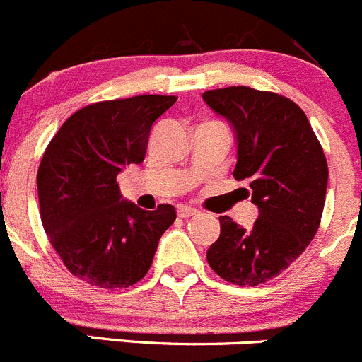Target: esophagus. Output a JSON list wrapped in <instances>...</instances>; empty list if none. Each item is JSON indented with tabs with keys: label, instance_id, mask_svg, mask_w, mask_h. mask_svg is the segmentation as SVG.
Wrapping results in <instances>:
<instances>
[{
	"label": "esophagus",
	"instance_id": "1",
	"mask_svg": "<svg viewBox=\"0 0 362 362\" xmlns=\"http://www.w3.org/2000/svg\"><path fill=\"white\" fill-rule=\"evenodd\" d=\"M197 209L194 208H187V206H179L177 208V216L179 218H192V216L197 215Z\"/></svg>",
	"mask_w": 362,
	"mask_h": 362
}]
</instances>
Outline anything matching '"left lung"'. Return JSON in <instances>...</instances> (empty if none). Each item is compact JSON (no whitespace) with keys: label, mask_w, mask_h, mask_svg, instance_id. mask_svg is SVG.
Returning a JSON list of instances; mask_svg holds the SVG:
<instances>
[{"label":"left lung","mask_w":362,"mask_h":362,"mask_svg":"<svg viewBox=\"0 0 362 362\" xmlns=\"http://www.w3.org/2000/svg\"><path fill=\"white\" fill-rule=\"evenodd\" d=\"M202 99L235 127L233 175L249 183L259 208L249 230L220 216V236L206 259L223 281L257 286L286 270L315 238L329 179L325 154L305 113L284 95L226 87Z\"/></svg>","instance_id":"left-lung-1"}]
</instances>
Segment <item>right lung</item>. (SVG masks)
<instances>
[{"label": "right lung", "instance_id": "right-lung-1", "mask_svg": "<svg viewBox=\"0 0 362 362\" xmlns=\"http://www.w3.org/2000/svg\"><path fill=\"white\" fill-rule=\"evenodd\" d=\"M175 95L99 101L72 113L37 172L40 220L65 268L90 286H133L149 272L175 209L146 211L120 201L117 174L142 163L154 120Z\"/></svg>", "mask_w": 362, "mask_h": 362}]
</instances>
